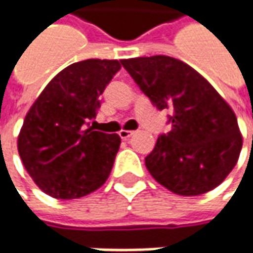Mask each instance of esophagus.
Returning a JSON list of instances; mask_svg holds the SVG:
<instances>
[{"label": "esophagus", "instance_id": "obj_1", "mask_svg": "<svg viewBox=\"0 0 253 253\" xmlns=\"http://www.w3.org/2000/svg\"><path fill=\"white\" fill-rule=\"evenodd\" d=\"M133 133H135L133 131H124V129H122V131L120 132V136H121L122 139H129Z\"/></svg>", "mask_w": 253, "mask_h": 253}]
</instances>
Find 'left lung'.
Instances as JSON below:
<instances>
[{
  "mask_svg": "<svg viewBox=\"0 0 253 253\" xmlns=\"http://www.w3.org/2000/svg\"><path fill=\"white\" fill-rule=\"evenodd\" d=\"M121 64L159 111L171 112L170 131L159 135L145 158L153 179L180 196L215 189L242 148L231 107L201 74L174 57H135Z\"/></svg>",
  "mask_w": 253,
  "mask_h": 253,
  "instance_id": "8db88e82",
  "label": "left lung"
}]
</instances>
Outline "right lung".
I'll return each instance as SVG.
<instances>
[{"mask_svg":"<svg viewBox=\"0 0 253 253\" xmlns=\"http://www.w3.org/2000/svg\"><path fill=\"white\" fill-rule=\"evenodd\" d=\"M120 69L118 60L70 64L26 114L18 152L29 176L50 197L79 199L108 179L121 138L88 126L100 108V95Z\"/></svg>","mask_w":253,"mask_h":253,"instance_id":"obj_1","label":"right lung"}]
</instances>
